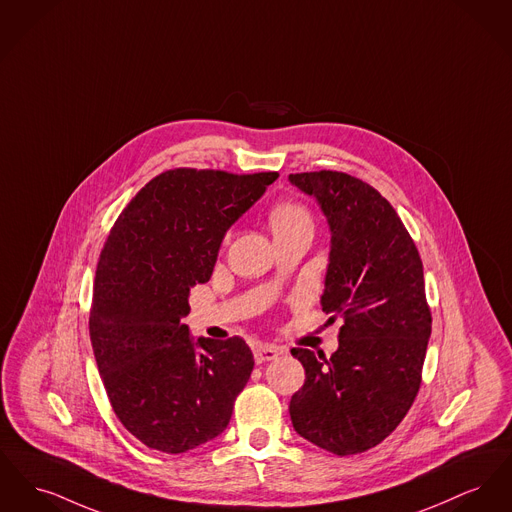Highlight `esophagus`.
Segmentation results:
<instances>
[{"mask_svg":"<svg viewBox=\"0 0 512 512\" xmlns=\"http://www.w3.org/2000/svg\"><path fill=\"white\" fill-rule=\"evenodd\" d=\"M280 354H284L282 348H276V346H257L253 350V356L257 363H265V361L276 360Z\"/></svg>","mask_w":512,"mask_h":512,"instance_id":"obj_1","label":"esophagus"}]
</instances>
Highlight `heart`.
<instances>
[{"label": "heart", "instance_id": "1", "mask_svg": "<svg viewBox=\"0 0 512 512\" xmlns=\"http://www.w3.org/2000/svg\"><path fill=\"white\" fill-rule=\"evenodd\" d=\"M272 232H284L290 228H296L300 224H311V214L296 201H282L276 203L269 212Z\"/></svg>", "mask_w": 512, "mask_h": 512}]
</instances>
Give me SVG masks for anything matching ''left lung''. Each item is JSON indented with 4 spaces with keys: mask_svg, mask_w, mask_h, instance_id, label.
<instances>
[{
    "mask_svg": "<svg viewBox=\"0 0 512 512\" xmlns=\"http://www.w3.org/2000/svg\"><path fill=\"white\" fill-rule=\"evenodd\" d=\"M331 226V263L321 298L342 319L331 358L294 348L305 383L290 400L303 439L348 456L385 441L414 404L431 334L418 247L391 203L344 172L290 174Z\"/></svg>",
    "mask_w": 512,
    "mask_h": 512,
    "instance_id": "obj_1",
    "label": "left lung"
}]
</instances>
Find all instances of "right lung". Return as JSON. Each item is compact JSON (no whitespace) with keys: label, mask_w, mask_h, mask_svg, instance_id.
<instances>
[{"label":"right lung","mask_w":512,"mask_h":512,"mask_svg":"<svg viewBox=\"0 0 512 512\" xmlns=\"http://www.w3.org/2000/svg\"><path fill=\"white\" fill-rule=\"evenodd\" d=\"M278 178L174 168L121 211L92 292L96 365L121 425L154 451L180 454L220 435L253 371L240 336L193 342L189 288L211 278L226 230Z\"/></svg>","instance_id":"obj_1"}]
</instances>
